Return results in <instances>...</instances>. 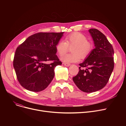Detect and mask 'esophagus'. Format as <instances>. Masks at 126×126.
I'll use <instances>...</instances> for the list:
<instances>
[{
    "label": "esophagus",
    "instance_id": "34e87169",
    "mask_svg": "<svg viewBox=\"0 0 126 126\" xmlns=\"http://www.w3.org/2000/svg\"><path fill=\"white\" fill-rule=\"evenodd\" d=\"M63 64L65 66H69L70 65V64L68 63H63Z\"/></svg>",
    "mask_w": 126,
    "mask_h": 126
}]
</instances>
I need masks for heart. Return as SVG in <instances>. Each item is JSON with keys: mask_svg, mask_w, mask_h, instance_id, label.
<instances>
[{"mask_svg": "<svg viewBox=\"0 0 126 126\" xmlns=\"http://www.w3.org/2000/svg\"><path fill=\"white\" fill-rule=\"evenodd\" d=\"M70 48L71 53L61 58V60L65 63L76 62L82 59L87 57L94 49V44L87 40L85 35L79 32H72L65 38V42L59 41L56 45V49L58 55L64 56Z\"/></svg>", "mask_w": 126, "mask_h": 126, "instance_id": "1", "label": "heart"}]
</instances>
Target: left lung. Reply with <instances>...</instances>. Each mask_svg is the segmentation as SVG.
<instances>
[{
    "label": "left lung",
    "mask_w": 126,
    "mask_h": 126,
    "mask_svg": "<svg viewBox=\"0 0 126 126\" xmlns=\"http://www.w3.org/2000/svg\"><path fill=\"white\" fill-rule=\"evenodd\" d=\"M89 32L95 47L79 64L78 74L72 78L77 86L87 93L102 89L106 85L114 66V50L106 36L96 29H89Z\"/></svg>",
    "instance_id": "1"
}]
</instances>
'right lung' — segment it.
Masks as SVG:
<instances>
[{
  "instance_id": "1",
  "label": "right lung",
  "mask_w": 126,
  "mask_h": 126,
  "mask_svg": "<svg viewBox=\"0 0 126 126\" xmlns=\"http://www.w3.org/2000/svg\"><path fill=\"white\" fill-rule=\"evenodd\" d=\"M64 32H38L18 46L13 66L17 80L23 88L39 92L50 83L55 67L62 64L56 55V45Z\"/></svg>"
}]
</instances>
